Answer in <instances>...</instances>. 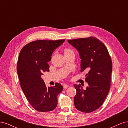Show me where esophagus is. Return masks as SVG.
Segmentation results:
<instances>
[{
	"instance_id": "obj_1",
	"label": "esophagus",
	"mask_w": 128,
	"mask_h": 128,
	"mask_svg": "<svg viewBox=\"0 0 128 128\" xmlns=\"http://www.w3.org/2000/svg\"><path fill=\"white\" fill-rule=\"evenodd\" d=\"M68 86L67 84H64V89H66V88H68Z\"/></svg>"
}]
</instances>
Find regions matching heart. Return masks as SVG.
Listing matches in <instances>:
<instances>
[{"label":"heart","instance_id":"b5f03b06","mask_svg":"<svg viewBox=\"0 0 128 128\" xmlns=\"http://www.w3.org/2000/svg\"><path fill=\"white\" fill-rule=\"evenodd\" d=\"M71 51L70 50H69V49H68V48H66V49H64V53H68V52H70Z\"/></svg>","mask_w":128,"mask_h":128}]
</instances>
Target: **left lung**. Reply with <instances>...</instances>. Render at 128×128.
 <instances>
[{
    "mask_svg": "<svg viewBox=\"0 0 128 128\" xmlns=\"http://www.w3.org/2000/svg\"><path fill=\"white\" fill-rule=\"evenodd\" d=\"M79 52L80 72H88L86 89L80 84H74L76 94L74 99L77 110L90 113L101 106L109 92L112 62L104 43L94 37L68 40Z\"/></svg>",
    "mask_w": 128,
    "mask_h": 128,
    "instance_id": "left-lung-1",
    "label": "left lung"
}]
</instances>
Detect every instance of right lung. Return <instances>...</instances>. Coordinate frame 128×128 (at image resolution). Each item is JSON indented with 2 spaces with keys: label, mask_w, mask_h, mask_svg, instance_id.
Listing matches in <instances>:
<instances>
[{
  "label": "right lung",
  "mask_w": 128,
  "mask_h": 128,
  "mask_svg": "<svg viewBox=\"0 0 128 128\" xmlns=\"http://www.w3.org/2000/svg\"><path fill=\"white\" fill-rule=\"evenodd\" d=\"M64 41L35 40L25 45L19 54L17 72L20 86L27 100L38 112L54 110L58 104L57 96L64 89L58 83L47 88L41 76L43 72L49 71L48 62L53 51Z\"/></svg>",
  "instance_id": "add662e5"
}]
</instances>
